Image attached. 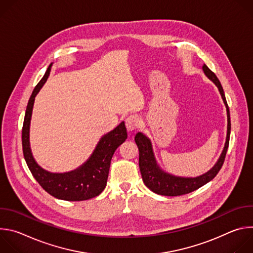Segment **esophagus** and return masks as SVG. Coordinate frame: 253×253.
<instances>
[{"mask_svg":"<svg viewBox=\"0 0 253 253\" xmlns=\"http://www.w3.org/2000/svg\"><path fill=\"white\" fill-rule=\"evenodd\" d=\"M125 125H126V128L128 131L136 130L141 125V119L136 115H131L126 119Z\"/></svg>","mask_w":253,"mask_h":253,"instance_id":"obj_1","label":"esophagus"}]
</instances>
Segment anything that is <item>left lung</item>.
Segmentation results:
<instances>
[{
  "label": "left lung",
  "instance_id": "1",
  "mask_svg": "<svg viewBox=\"0 0 253 253\" xmlns=\"http://www.w3.org/2000/svg\"><path fill=\"white\" fill-rule=\"evenodd\" d=\"M204 74L216 85L220 92V95L222 97V100L226 107V112H227V135H226V141L225 145L223 148V151L216 162V164L205 174L200 175L198 177L194 178H185V177H178L171 175L169 173L164 172L157 164L152 145L150 140L143 135L141 132L137 133L135 136V142L139 149V167L140 172L142 175L143 182L145 184L151 191L154 193H157L159 195L164 196H179V195H184L187 193H190L204 184L208 183L209 181L217 175L219 170L221 169L224 159L226 156V152L229 145V137H230V129H231V123H230V113H229V108L226 102V98L224 95L223 88L216 77V75L213 72L204 64L203 67Z\"/></svg>",
  "mask_w": 253,
  "mask_h": 253
}]
</instances>
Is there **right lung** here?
Returning <instances> with one entry per match:
<instances>
[{"label":"right lung","instance_id":"add662e5","mask_svg":"<svg viewBox=\"0 0 253 253\" xmlns=\"http://www.w3.org/2000/svg\"><path fill=\"white\" fill-rule=\"evenodd\" d=\"M52 64L42 80L35 87L26 109L22 146L26 163L34 178L50 195L67 201H82L98 196L106 187L111 159L115 150L127 139L125 123L121 122L114 130L104 135L98 142L90 158L79 168L66 173H51L35 161L30 148V122L36 95L47 81Z\"/></svg>","mask_w":253,"mask_h":253}]
</instances>
